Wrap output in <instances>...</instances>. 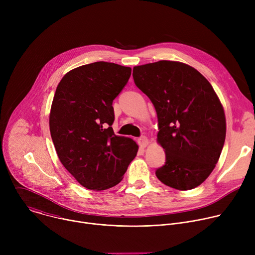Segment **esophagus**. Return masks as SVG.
I'll return each mask as SVG.
<instances>
[{
  "label": "esophagus",
  "mask_w": 255,
  "mask_h": 255,
  "mask_svg": "<svg viewBox=\"0 0 255 255\" xmlns=\"http://www.w3.org/2000/svg\"><path fill=\"white\" fill-rule=\"evenodd\" d=\"M138 144L141 147H146L148 145V139L146 136H141L138 138Z\"/></svg>",
  "instance_id": "obj_1"
}]
</instances>
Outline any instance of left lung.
I'll list each match as a JSON object with an SVG mask.
<instances>
[{
	"label": "left lung",
	"instance_id": "left-lung-1",
	"mask_svg": "<svg viewBox=\"0 0 255 255\" xmlns=\"http://www.w3.org/2000/svg\"><path fill=\"white\" fill-rule=\"evenodd\" d=\"M134 83L152 102L165 163L157 178L179 191L197 188L219 160L226 137L223 106L194 67L160 60L133 67Z\"/></svg>",
	"mask_w": 255,
	"mask_h": 255
}]
</instances>
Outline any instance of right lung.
Returning <instances> with one entry per match:
<instances>
[{
	"label": "right lung",
	"mask_w": 255,
	"mask_h": 255,
	"mask_svg": "<svg viewBox=\"0 0 255 255\" xmlns=\"http://www.w3.org/2000/svg\"><path fill=\"white\" fill-rule=\"evenodd\" d=\"M131 68L98 61L68 71L51 105L49 129L58 158L79 183L94 191L118 185L138 151L131 138L115 135L114 99Z\"/></svg>",
	"instance_id": "add662e5"
}]
</instances>
